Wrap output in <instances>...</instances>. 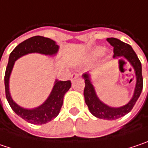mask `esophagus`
<instances>
[{
	"label": "esophagus",
	"mask_w": 148,
	"mask_h": 148,
	"mask_svg": "<svg viewBox=\"0 0 148 148\" xmlns=\"http://www.w3.org/2000/svg\"><path fill=\"white\" fill-rule=\"evenodd\" d=\"M70 78H71V81H74L77 78H79V74H76V73H74V74H71Z\"/></svg>",
	"instance_id": "obj_1"
}]
</instances>
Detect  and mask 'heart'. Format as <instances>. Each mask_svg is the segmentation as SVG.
<instances>
[{
    "mask_svg": "<svg viewBox=\"0 0 148 148\" xmlns=\"http://www.w3.org/2000/svg\"><path fill=\"white\" fill-rule=\"evenodd\" d=\"M104 52H105V49H104V48L98 47V48H96L95 50H94L93 54H94L95 56H100V55H102V54L104 53Z\"/></svg>",
    "mask_w": 148,
    "mask_h": 148,
    "instance_id": "b5f03b06",
    "label": "heart"
}]
</instances>
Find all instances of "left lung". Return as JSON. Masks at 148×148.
Returning <instances> with one entry per match:
<instances>
[{
    "label": "left lung",
    "mask_w": 148,
    "mask_h": 148,
    "mask_svg": "<svg viewBox=\"0 0 148 148\" xmlns=\"http://www.w3.org/2000/svg\"><path fill=\"white\" fill-rule=\"evenodd\" d=\"M107 41L114 48L113 58L124 57L125 58H126L128 62L131 64V65L133 67L135 74H136V79L134 94L131 100L123 106L110 107L107 105H106L105 103H103L98 98L95 90V88L90 81V74L88 73H85L82 75L83 78L84 79V83H85V87L84 90V100L90 113L95 117L111 121V120H116V119L124 116L132 110L143 90V74H142V64L132 48L129 44L121 42V40L115 38H107Z\"/></svg>",
    "instance_id": "obj_1"
}]
</instances>
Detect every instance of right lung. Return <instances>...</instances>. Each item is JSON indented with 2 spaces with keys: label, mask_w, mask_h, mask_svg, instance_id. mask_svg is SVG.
<instances>
[{
  "label": "right lung",
  "mask_w": 148,
  "mask_h": 148,
  "mask_svg": "<svg viewBox=\"0 0 148 148\" xmlns=\"http://www.w3.org/2000/svg\"><path fill=\"white\" fill-rule=\"evenodd\" d=\"M58 48L59 47L53 40L42 36H35L18 44L14 48L9 57V61L5 69L4 79L6 100L17 116L32 124H45L56 117L63 106L64 96L71 87V82L70 80L60 81L56 79L49 96L42 105L34 109L23 108L18 106L12 100L9 91V79L15 61L23 55L32 53H38L45 55L53 56L58 53Z\"/></svg>",
  "instance_id": "1"
}]
</instances>
